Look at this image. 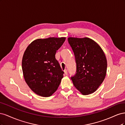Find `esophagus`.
Listing matches in <instances>:
<instances>
[{"mask_svg": "<svg viewBox=\"0 0 125 125\" xmlns=\"http://www.w3.org/2000/svg\"><path fill=\"white\" fill-rule=\"evenodd\" d=\"M64 73H65V74L66 75H68V71H67V70L65 69V70H64Z\"/></svg>", "mask_w": 125, "mask_h": 125, "instance_id": "34e87169", "label": "esophagus"}]
</instances>
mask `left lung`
I'll return each mask as SVG.
<instances>
[{"label": "left lung", "instance_id": "8db88e82", "mask_svg": "<svg viewBox=\"0 0 125 125\" xmlns=\"http://www.w3.org/2000/svg\"><path fill=\"white\" fill-rule=\"evenodd\" d=\"M76 62V73L71 77L74 86L83 95L93 93L103 82L107 70L104 52L95 42L88 37H69Z\"/></svg>", "mask_w": 125, "mask_h": 125}]
</instances>
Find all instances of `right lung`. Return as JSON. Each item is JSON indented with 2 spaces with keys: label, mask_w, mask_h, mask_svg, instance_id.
<instances>
[{
  "label": "right lung",
  "mask_w": 125,
  "mask_h": 125,
  "mask_svg": "<svg viewBox=\"0 0 125 125\" xmlns=\"http://www.w3.org/2000/svg\"><path fill=\"white\" fill-rule=\"evenodd\" d=\"M65 40L66 37L37 39L26 48L22 62L23 76L37 95L50 96L58 89L64 73L55 54Z\"/></svg>",
  "instance_id": "1"
}]
</instances>
